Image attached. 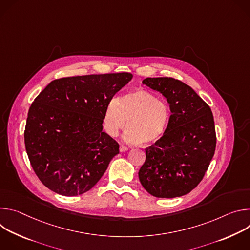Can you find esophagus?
Segmentation results:
<instances>
[{"label": "esophagus", "mask_w": 250, "mask_h": 250, "mask_svg": "<svg viewBox=\"0 0 250 250\" xmlns=\"http://www.w3.org/2000/svg\"><path fill=\"white\" fill-rule=\"evenodd\" d=\"M126 150H128V147H126V146H124V145H121V146H120V151H121V152H125V151H126Z\"/></svg>", "instance_id": "obj_1"}]
</instances>
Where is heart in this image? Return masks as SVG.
I'll return each instance as SVG.
<instances>
[{"label": "heart", "instance_id": "1", "mask_svg": "<svg viewBox=\"0 0 250 250\" xmlns=\"http://www.w3.org/2000/svg\"><path fill=\"white\" fill-rule=\"evenodd\" d=\"M126 121L125 140L148 146L165 133L170 122L169 106L147 91L134 90L108 104L104 114V127L109 135L117 136Z\"/></svg>", "mask_w": 250, "mask_h": 250}]
</instances>
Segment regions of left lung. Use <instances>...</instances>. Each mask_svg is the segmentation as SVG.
Masks as SVG:
<instances>
[{
	"instance_id": "left-lung-1",
	"label": "left lung",
	"mask_w": 250,
	"mask_h": 250,
	"mask_svg": "<svg viewBox=\"0 0 250 250\" xmlns=\"http://www.w3.org/2000/svg\"><path fill=\"white\" fill-rule=\"evenodd\" d=\"M142 83L160 92L170 104L165 133L146 148L138 172L144 188L157 198L190 193L202 181L215 154V122L208 104L188 85L170 77L146 78Z\"/></svg>"
}]
</instances>
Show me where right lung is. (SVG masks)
Returning a JSON list of instances; mask_svg holds the SVG:
<instances>
[{
	"mask_svg": "<svg viewBox=\"0 0 250 250\" xmlns=\"http://www.w3.org/2000/svg\"><path fill=\"white\" fill-rule=\"evenodd\" d=\"M132 78L127 72L51 81L28 110L24 145L42 183L62 196L92 189L120 150L103 131L106 105Z\"/></svg>",
	"mask_w": 250,
	"mask_h": 250,
	"instance_id": "1",
	"label": "right lung"
}]
</instances>
